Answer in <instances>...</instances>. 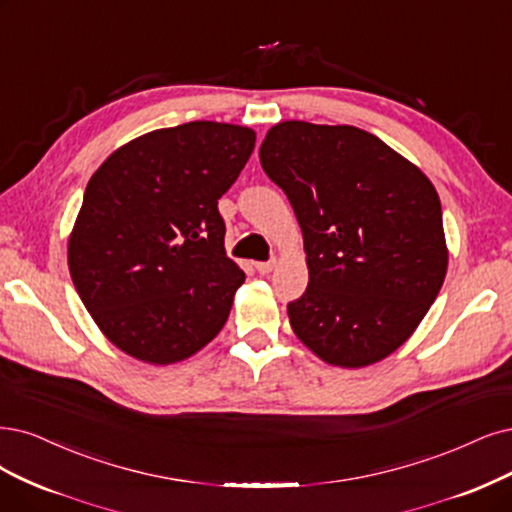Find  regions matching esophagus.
I'll list each match as a JSON object with an SVG mask.
<instances>
[{
    "instance_id": "obj_1",
    "label": "esophagus",
    "mask_w": 512,
    "mask_h": 512,
    "mask_svg": "<svg viewBox=\"0 0 512 512\" xmlns=\"http://www.w3.org/2000/svg\"><path fill=\"white\" fill-rule=\"evenodd\" d=\"M274 268H276V259H272V261H259V263H255V270H257L259 274H270Z\"/></svg>"
}]
</instances>
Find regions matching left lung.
Returning a JSON list of instances; mask_svg holds the SVG:
<instances>
[{
    "label": "left lung",
    "mask_w": 512,
    "mask_h": 512,
    "mask_svg": "<svg viewBox=\"0 0 512 512\" xmlns=\"http://www.w3.org/2000/svg\"><path fill=\"white\" fill-rule=\"evenodd\" d=\"M304 234L308 289L287 306L325 363L361 369L399 350L447 274L441 200L422 170L356 126L289 120L259 147Z\"/></svg>",
    "instance_id": "obj_1"
}]
</instances>
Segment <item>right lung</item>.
Here are the masks:
<instances>
[{"mask_svg":"<svg viewBox=\"0 0 512 512\" xmlns=\"http://www.w3.org/2000/svg\"><path fill=\"white\" fill-rule=\"evenodd\" d=\"M255 130L187 122L128 141L97 168L67 261L101 333L149 365L213 342L244 272L225 255L217 200L253 154Z\"/></svg>","mask_w":512,"mask_h":512,"instance_id":"1","label":"right lung"}]
</instances>
